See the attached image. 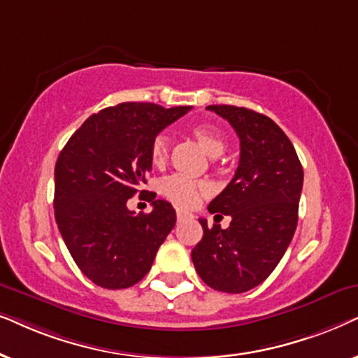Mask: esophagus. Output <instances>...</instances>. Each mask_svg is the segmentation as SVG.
<instances>
[{
  "label": "esophagus",
  "mask_w": 358,
  "mask_h": 358,
  "mask_svg": "<svg viewBox=\"0 0 358 358\" xmlns=\"http://www.w3.org/2000/svg\"><path fill=\"white\" fill-rule=\"evenodd\" d=\"M189 214L187 213V211H182V209H176V219H178V221H183L185 217H188Z\"/></svg>",
  "instance_id": "esophagus-1"
}]
</instances>
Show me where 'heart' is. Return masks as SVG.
I'll use <instances>...</instances> for the list:
<instances>
[{
  "label": "heart",
  "instance_id": "b5f03b06",
  "mask_svg": "<svg viewBox=\"0 0 358 358\" xmlns=\"http://www.w3.org/2000/svg\"><path fill=\"white\" fill-rule=\"evenodd\" d=\"M192 134L204 150L211 157L221 155L226 149V139L221 132L213 129L206 124H196L192 127ZM170 152V137L165 132L155 136L150 145V159L155 165H162L166 160ZM208 192V183L189 180L183 175H170L162 180L160 193L171 203L178 204L182 208H192L198 203L199 196Z\"/></svg>",
  "mask_w": 358,
  "mask_h": 358
}]
</instances>
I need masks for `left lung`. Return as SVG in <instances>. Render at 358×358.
Masks as SVG:
<instances>
[{
    "label": "left lung",
    "mask_w": 358,
    "mask_h": 358,
    "mask_svg": "<svg viewBox=\"0 0 358 358\" xmlns=\"http://www.w3.org/2000/svg\"><path fill=\"white\" fill-rule=\"evenodd\" d=\"M206 109L234 127L241 159L234 178L208 206L216 216H231V226L208 227L206 219H199L204 234L192 259L208 287L244 293L275 270L293 239L303 166L292 141L265 114L229 104Z\"/></svg>",
    "instance_id": "1"
}]
</instances>
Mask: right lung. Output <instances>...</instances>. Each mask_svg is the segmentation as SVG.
Listing matches in <instances>:
<instances>
[{"label": "right lung", "mask_w": 358, "mask_h": 358, "mask_svg": "<svg viewBox=\"0 0 358 358\" xmlns=\"http://www.w3.org/2000/svg\"><path fill=\"white\" fill-rule=\"evenodd\" d=\"M189 109L121 103L92 114L62 149L55 221L75 264L98 287L121 289L141 282L173 229L175 209L155 193L147 214L126 204L147 183L152 141Z\"/></svg>", "instance_id": "obj_1"}]
</instances>
